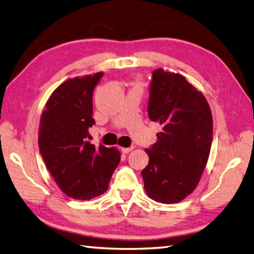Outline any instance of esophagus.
<instances>
[{
    "label": "esophagus",
    "mask_w": 254,
    "mask_h": 254,
    "mask_svg": "<svg viewBox=\"0 0 254 254\" xmlns=\"http://www.w3.org/2000/svg\"><path fill=\"white\" fill-rule=\"evenodd\" d=\"M132 149H133V148H132V147H130V148H122L121 150H122V152H123V153H129V152L131 151Z\"/></svg>",
    "instance_id": "34e87169"
}]
</instances>
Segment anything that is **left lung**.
Masks as SVG:
<instances>
[{
  "instance_id": "left-lung-1",
  "label": "left lung",
  "mask_w": 254,
  "mask_h": 254,
  "mask_svg": "<svg viewBox=\"0 0 254 254\" xmlns=\"http://www.w3.org/2000/svg\"><path fill=\"white\" fill-rule=\"evenodd\" d=\"M148 115L162 130L141 175L150 198L175 204L192 194L208 161L213 116L203 93L179 73L157 69L150 85Z\"/></svg>"
}]
</instances>
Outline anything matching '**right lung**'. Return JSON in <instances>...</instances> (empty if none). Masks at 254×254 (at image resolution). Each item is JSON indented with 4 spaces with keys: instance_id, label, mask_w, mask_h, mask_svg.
I'll list each match as a JSON object with an SVG mask.
<instances>
[{
    "instance_id": "right-lung-1",
    "label": "right lung",
    "mask_w": 254,
    "mask_h": 254,
    "mask_svg": "<svg viewBox=\"0 0 254 254\" xmlns=\"http://www.w3.org/2000/svg\"><path fill=\"white\" fill-rule=\"evenodd\" d=\"M103 72L65 80L51 93L40 117L38 146L46 167L69 197L86 200L106 192L121 161L117 148L89 139L92 94Z\"/></svg>"
}]
</instances>
